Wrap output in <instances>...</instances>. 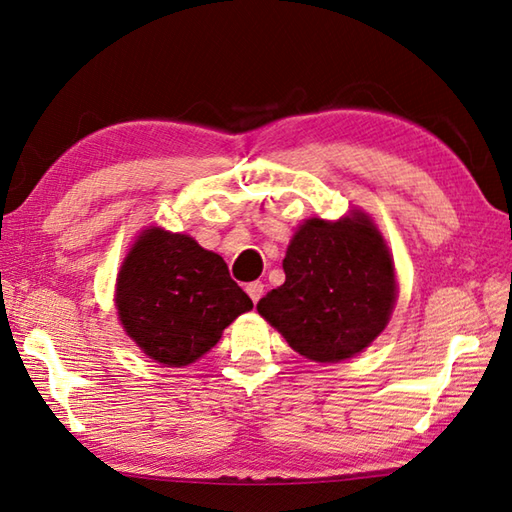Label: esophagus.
Listing matches in <instances>:
<instances>
[{
    "instance_id": "34e87169",
    "label": "esophagus",
    "mask_w": 512,
    "mask_h": 512,
    "mask_svg": "<svg viewBox=\"0 0 512 512\" xmlns=\"http://www.w3.org/2000/svg\"><path fill=\"white\" fill-rule=\"evenodd\" d=\"M246 292H248V297L253 299V303H257L259 297L264 295V284L262 281H250V284L246 286Z\"/></svg>"
}]
</instances>
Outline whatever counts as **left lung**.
Instances as JSON below:
<instances>
[{
	"label": "left lung",
	"mask_w": 512,
	"mask_h": 512,
	"mask_svg": "<svg viewBox=\"0 0 512 512\" xmlns=\"http://www.w3.org/2000/svg\"><path fill=\"white\" fill-rule=\"evenodd\" d=\"M284 273V284L259 299L257 312L310 361L352 358L389 323L398 292L394 262L363 211L303 222L290 239Z\"/></svg>",
	"instance_id": "left-lung-1"
}]
</instances>
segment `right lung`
<instances>
[{
  "mask_svg": "<svg viewBox=\"0 0 512 512\" xmlns=\"http://www.w3.org/2000/svg\"><path fill=\"white\" fill-rule=\"evenodd\" d=\"M250 308L220 255L158 226L138 235L116 279V310L129 339L167 367L198 361Z\"/></svg>",
  "mask_w": 512,
  "mask_h": 512,
  "instance_id": "add662e5",
  "label": "right lung"
}]
</instances>
